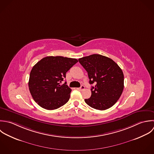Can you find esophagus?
Masks as SVG:
<instances>
[{
    "mask_svg": "<svg viewBox=\"0 0 154 154\" xmlns=\"http://www.w3.org/2000/svg\"><path fill=\"white\" fill-rule=\"evenodd\" d=\"M78 89H79V90H84V89H85V87H84V85H81V87L78 88Z\"/></svg>",
    "mask_w": 154,
    "mask_h": 154,
    "instance_id": "esophagus-1",
    "label": "esophagus"
}]
</instances>
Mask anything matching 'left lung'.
I'll list each match as a JSON object with an SVG mask.
<instances>
[{
  "label": "left lung",
  "instance_id": "1",
  "mask_svg": "<svg viewBox=\"0 0 154 154\" xmlns=\"http://www.w3.org/2000/svg\"><path fill=\"white\" fill-rule=\"evenodd\" d=\"M88 73L91 96L85 99L90 107L104 110L113 106L124 89V74L119 66L111 58L93 54L78 59Z\"/></svg>",
  "mask_w": 154,
  "mask_h": 154
}]
</instances>
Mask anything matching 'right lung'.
<instances>
[{
  "mask_svg": "<svg viewBox=\"0 0 154 154\" xmlns=\"http://www.w3.org/2000/svg\"><path fill=\"white\" fill-rule=\"evenodd\" d=\"M76 58L49 56L41 59L32 68L29 88L33 100L41 107L54 110L65 104L70 99L72 90L66 82V72L78 62Z\"/></svg>",
  "mask_w": 154,
  "mask_h": 154,
  "instance_id": "obj_1",
  "label": "right lung"
}]
</instances>
